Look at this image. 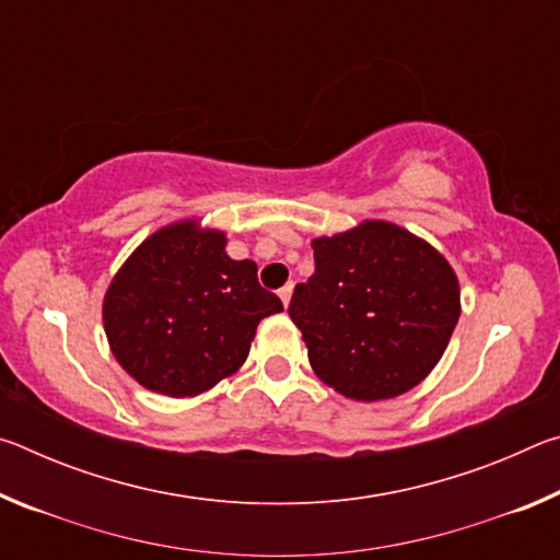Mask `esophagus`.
<instances>
[{
	"instance_id": "esophagus-1",
	"label": "esophagus",
	"mask_w": 560,
	"mask_h": 560,
	"mask_svg": "<svg viewBox=\"0 0 560 560\" xmlns=\"http://www.w3.org/2000/svg\"><path fill=\"white\" fill-rule=\"evenodd\" d=\"M291 293H293V283H287V287L279 289V299H281L283 306H289V301H291Z\"/></svg>"
}]
</instances>
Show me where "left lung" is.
<instances>
[{"mask_svg": "<svg viewBox=\"0 0 560 560\" xmlns=\"http://www.w3.org/2000/svg\"><path fill=\"white\" fill-rule=\"evenodd\" d=\"M314 261L289 316L320 381L363 402L422 383L459 320V281L447 259L402 226L363 222L314 240Z\"/></svg>", "mask_w": 560, "mask_h": 560, "instance_id": "1", "label": "left lung"}]
</instances>
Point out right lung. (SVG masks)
I'll return each mask as SVG.
<instances>
[{
  "instance_id": "1",
  "label": "right lung",
  "mask_w": 560,
  "mask_h": 560,
  "mask_svg": "<svg viewBox=\"0 0 560 560\" xmlns=\"http://www.w3.org/2000/svg\"><path fill=\"white\" fill-rule=\"evenodd\" d=\"M222 232L177 222L132 252L110 281L103 326L113 355L148 390L192 397L236 373L261 318L283 311L257 279V264L234 261Z\"/></svg>"
}]
</instances>
